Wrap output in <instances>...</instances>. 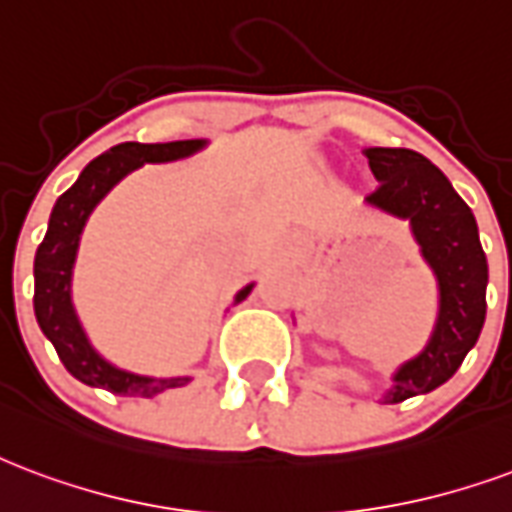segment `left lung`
<instances>
[{"label": "left lung", "mask_w": 512, "mask_h": 512, "mask_svg": "<svg viewBox=\"0 0 512 512\" xmlns=\"http://www.w3.org/2000/svg\"><path fill=\"white\" fill-rule=\"evenodd\" d=\"M380 187L366 203L407 219L420 255L437 276L439 312L426 347L393 374L388 404L429 393L448 382L486 323L488 263L472 208L458 198L448 176L412 149H366Z\"/></svg>", "instance_id": "1"}]
</instances>
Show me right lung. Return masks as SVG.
<instances>
[{"mask_svg": "<svg viewBox=\"0 0 512 512\" xmlns=\"http://www.w3.org/2000/svg\"><path fill=\"white\" fill-rule=\"evenodd\" d=\"M206 146V140H170V143H119L111 151L100 154L81 170L73 187L56 200L48 233L34 255V317L45 339L54 344L59 361L75 380L92 388L119 393V396H143L151 399L168 388H181L192 377H146V374L124 372L111 361H105L94 350L75 314L70 282H73L75 255L81 244L86 219L124 176L143 168L146 162H173L192 157ZM255 285H246L236 293L241 304Z\"/></svg>", "mask_w": 512, "mask_h": 512, "instance_id": "1", "label": "right lung"}]
</instances>
